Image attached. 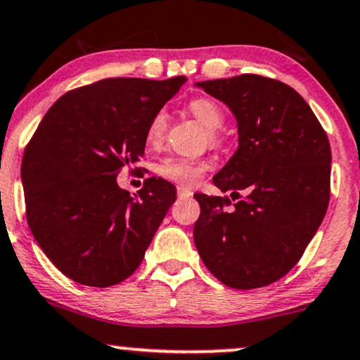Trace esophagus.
Segmentation results:
<instances>
[{
  "mask_svg": "<svg viewBox=\"0 0 360 360\" xmlns=\"http://www.w3.org/2000/svg\"><path fill=\"white\" fill-rule=\"evenodd\" d=\"M176 193H179V198H190L193 195L192 190H188V188H185V187L176 188Z\"/></svg>",
  "mask_w": 360,
  "mask_h": 360,
  "instance_id": "obj_1",
  "label": "esophagus"
}]
</instances>
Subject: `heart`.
<instances>
[{
  "mask_svg": "<svg viewBox=\"0 0 360 360\" xmlns=\"http://www.w3.org/2000/svg\"><path fill=\"white\" fill-rule=\"evenodd\" d=\"M188 108L193 117L197 118L207 130L215 131L224 125V113H221L219 105L214 103L212 100L197 98L188 105ZM165 130L167 113L163 112V110H160V112L153 115V118L150 120L148 123V128H146V140H148V143H157V141L162 140ZM207 168V162H203V160L170 157L160 163L158 173L163 179H168L175 181V184H179L180 187L190 188L195 187V185L203 179Z\"/></svg>",
  "mask_w": 360,
  "mask_h": 360,
  "instance_id": "1",
  "label": "heart"
}]
</instances>
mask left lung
Wrapping results in <instances>:
<instances>
[{"instance_id": "left-lung-1", "label": "left lung", "mask_w": 360, "mask_h": 360, "mask_svg": "<svg viewBox=\"0 0 360 360\" xmlns=\"http://www.w3.org/2000/svg\"><path fill=\"white\" fill-rule=\"evenodd\" d=\"M195 86L229 106L238 133L237 152L214 176L238 200L227 210L229 198L195 195V247L225 285L265 287L299 262L326 217L329 139L307 101L277 79L238 75Z\"/></svg>"}]
</instances>
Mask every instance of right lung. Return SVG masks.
<instances>
[{"label": "right lung", "instance_id": "right-lung-1", "mask_svg": "<svg viewBox=\"0 0 360 360\" xmlns=\"http://www.w3.org/2000/svg\"><path fill=\"white\" fill-rule=\"evenodd\" d=\"M185 77L106 78L48 110L21 163L26 219L53 265L88 287H110L139 269L168 208L170 181L150 176L139 193L117 184L143 157L146 128Z\"/></svg>", "mask_w": 360, "mask_h": 360}]
</instances>
